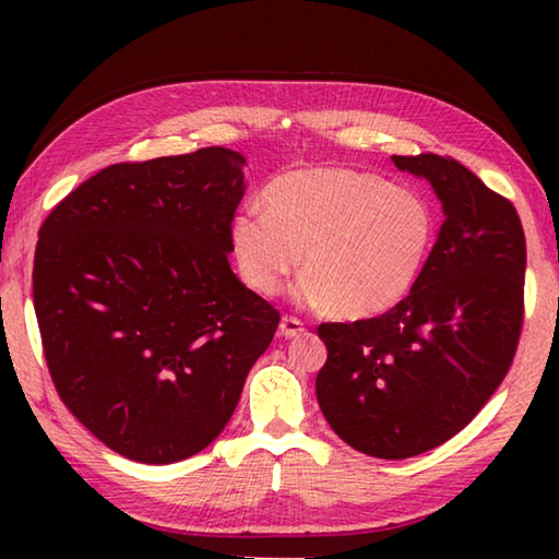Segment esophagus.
Instances as JSON below:
<instances>
[{"label": "esophagus", "instance_id": "obj_1", "mask_svg": "<svg viewBox=\"0 0 559 559\" xmlns=\"http://www.w3.org/2000/svg\"><path fill=\"white\" fill-rule=\"evenodd\" d=\"M278 333H281V337L290 340V337H298V335L306 333V328H302V323H300L298 318L283 316V318H281V325H278Z\"/></svg>", "mask_w": 559, "mask_h": 559}]
</instances>
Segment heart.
I'll return each instance as SVG.
<instances>
[{
    "label": "heart",
    "instance_id": "1",
    "mask_svg": "<svg viewBox=\"0 0 559 559\" xmlns=\"http://www.w3.org/2000/svg\"><path fill=\"white\" fill-rule=\"evenodd\" d=\"M263 212L241 210L229 246L241 281L273 296L300 269L298 298L343 320L390 313L431 253L437 219L419 192L353 167L310 165L278 175Z\"/></svg>",
    "mask_w": 559,
    "mask_h": 559
}]
</instances>
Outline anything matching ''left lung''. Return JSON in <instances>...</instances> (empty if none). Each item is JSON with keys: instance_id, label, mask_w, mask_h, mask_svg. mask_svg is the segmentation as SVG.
Here are the masks:
<instances>
[{"instance_id": "left-lung-1", "label": "left lung", "mask_w": 559, "mask_h": 559, "mask_svg": "<svg viewBox=\"0 0 559 559\" xmlns=\"http://www.w3.org/2000/svg\"><path fill=\"white\" fill-rule=\"evenodd\" d=\"M443 210L419 281L390 313L323 323L320 412L374 459H409L466 427L513 362L523 328L525 234L515 206L441 155H392Z\"/></svg>"}]
</instances>
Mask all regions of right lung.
<instances>
[{
    "label": "right lung",
    "mask_w": 559,
    "mask_h": 559,
    "mask_svg": "<svg viewBox=\"0 0 559 559\" xmlns=\"http://www.w3.org/2000/svg\"><path fill=\"white\" fill-rule=\"evenodd\" d=\"M246 157L226 147L100 169L53 206L34 310L56 392L93 437L175 463L219 437L278 310L236 278Z\"/></svg>",
    "instance_id": "right-lung-1"
}]
</instances>
